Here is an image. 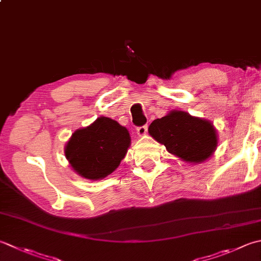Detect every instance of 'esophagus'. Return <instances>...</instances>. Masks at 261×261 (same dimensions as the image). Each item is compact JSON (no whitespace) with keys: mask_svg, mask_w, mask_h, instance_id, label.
<instances>
[{"mask_svg":"<svg viewBox=\"0 0 261 261\" xmlns=\"http://www.w3.org/2000/svg\"><path fill=\"white\" fill-rule=\"evenodd\" d=\"M147 130H148V125L145 124V125H141V126H138L137 127V134L138 136H145L147 134Z\"/></svg>","mask_w":261,"mask_h":261,"instance_id":"obj_1","label":"esophagus"}]
</instances>
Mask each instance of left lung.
Masks as SVG:
<instances>
[{
  "label": "left lung",
  "mask_w": 261,
  "mask_h": 261,
  "mask_svg": "<svg viewBox=\"0 0 261 261\" xmlns=\"http://www.w3.org/2000/svg\"><path fill=\"white\" fill-rule=\"evenodd\" d=\"M148 131L168 152L191 163L207 160L217 146L216 130L211 122L181 111L152 121Z\"/></svg>",
  "instance_id": "left-lung-1"
}]
</instances>
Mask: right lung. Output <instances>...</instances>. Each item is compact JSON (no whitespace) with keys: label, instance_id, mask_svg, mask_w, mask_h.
Instances as JSON below:
<instances>
[{"label":"right lung","instance_id":"add662e5","mask_svg":"<svg viewBox=\"0 0 261 261\" xmlns=\"http://www.w3.org/2000/svg\"><path fill=\"white\" fill-rule=\"evenodd\" d=\"M130 146L124 126L109 117L76 130L65 147V157L79 175L98 180L111 174L123 160Z\"/></svg>","mask_w":261,"mask_h":261}]
</instances>
